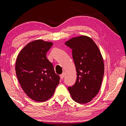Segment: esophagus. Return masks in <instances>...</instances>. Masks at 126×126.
Masks as SVG:
<instances>
[{
  "label": "esophagus",
  "instance_id": "obj_1",
  "mask_svg": "<svg viewBox=\"0 0 126 126\" xmlns=\"http://www.w3.org/2000/svg\"><path fill=\"white\" fill-rule=\"evenodd\" d=\"M64 75H65L64 73H63L61 75V76H61V78L62 79L64 78Z\"/></svg>",
  "mask_w": 126,
  "mask_h": 126
}]
</instances>
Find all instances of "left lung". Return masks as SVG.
Listing matches in <instances>:
<instances>
[{
	"label": "left lung",
	"instance_id": "left-lung-1",
	"mask_svg": "<svg viewBox=\"0 0 126 126\" xmlns=\"http://www.w3.org/2000/svg\"><path fill=\"white\" fill-rule=\"evenodd\" d=\"M72 50L77 79L68 89L73 100L86 104L98 94L104 74V63L99 49L93 40L86 35L74 37L65 42Z\"/></svg>",
	"mask_w": 126,
	"mask_h": 126
}]
</instances>
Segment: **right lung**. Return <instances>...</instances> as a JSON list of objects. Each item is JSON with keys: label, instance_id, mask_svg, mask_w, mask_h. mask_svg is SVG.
I'll list each match as a JSON object with an SVG mask.
<instances>
[{"label": "right lung", "instance_id": "right-lung-1", "mask_svg": "<svg viewBox=\"0 0 126 126\" xmlns=\"http://www.w3.org/2000/svg\"><path fill=\"white\" fill-rule=\"evenodd\" d=\"M53 43L37 39L28 44L19 52L15 65L16 76L28 97L37 102L51 98L60 77L46 58Z\"/></svg>", "mask_w": 126, "mask_h": 126}]
</instances>
